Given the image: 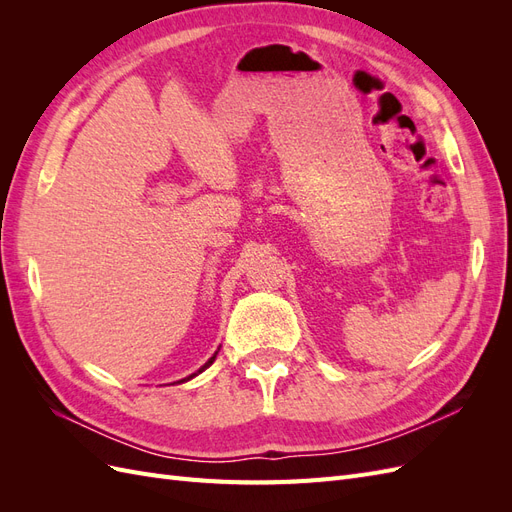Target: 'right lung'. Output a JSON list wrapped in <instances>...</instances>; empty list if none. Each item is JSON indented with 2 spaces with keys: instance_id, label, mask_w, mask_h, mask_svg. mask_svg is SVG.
<instances>
[{
  "instance_id": "add662e5",
  "label": "right lung",
  "mask_w": 512,
  "mask_h": 512,
  "mask_svg": "<svg viewBox=\"0 0 512 512\" xmlns=\"http://www.w3.org/2000/svg\"><path fill=\"white\" fill-rule=\"evenodd\" d=\"M218 352H220V348H218V350H215V352H213V356H211V359H209V361H207V363H205V365H203V367H200V369H198V371H194V374H192V376H188V378H183V380H177V382H179V384H181V382H188V380H192V378H196V376H198V374H203V371H205V369H207V367H209V365H213V361H215V356H218Z\"/></svg>"
}]
</instances>
